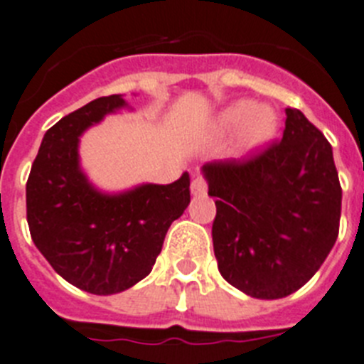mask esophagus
<instances>
[{
    "label": "esophagus",
    "instance_id": "1",
    "mask_svg": "<svg viewBox=\"0 0 364 364\" xmlns=\"http://www.w3.org/2000/svg\"><path fill=\"white\" fill-rule=\"evenodd\" d=\"M191 191L194 196H201V194H205L207 192V181L205 177L196 176L192 179V185H191Z\"/></svg>",
    "mask_w": 364,
    "mask_h": 364
}]
</instances>
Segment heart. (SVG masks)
<instances>
[{"instance_id": "heart-1", "label": "heart", "mask_w": 364, "mask_h": 364, "mask_svg": "<svg viewBox=\"0 0 364 364\" xmlns=\"http://www.w3.org/2000/svg\"><path fill=\"white\" fill-rule=\"evenodd\" d=\"M244 131V142L246 146H261L267 140H270L276 133L277 122L274 112L268 109H257L255 111V103L252 102H237L231 107H228L222 114H220V127L225 131L237 129L242 124H246Z\"/></svg>"}]
</instances>
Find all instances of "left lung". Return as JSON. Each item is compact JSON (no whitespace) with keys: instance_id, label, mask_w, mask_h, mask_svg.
I'll use <instances>...</instances> for the list:
<instances>
[{"instance_id":"left-lung-1","label":"left lung","mask_w":364,"mask_h":364,"mask_svg":"<svg viewBox=\"0 0 364 364\" xmlns=\"http://www.w3.org/2000/svg\"><path fill=\"white\" fill-rule=\"evenodd\" d=\"M283 136L242 161L203 164L216 198L213 246L228 283L259 300L292 294L338 237L343 188L331 144L304 112L287 109Z\"/></svg>"}]
</instances>
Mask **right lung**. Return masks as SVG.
Instances as JSON below:
<instances>
[{"mask_svg":"<svg viewBox=\"0 0 364 364\" xmlns=\"http://www.w3.org/2000/svg\"><path fill=\"white\" fill-rule=\"evenodd\" d=\"M97 97L46 131L27 177L31 239L64 279L90 294H116L148 276L173 220L191 201V177L142 185L118 196L97 192L79 170V135L124 107Z\"/></svg>","mask_w":364,"mask_h":364,"instance_id":"add662e5","label":"right lung"}]
</instances>
